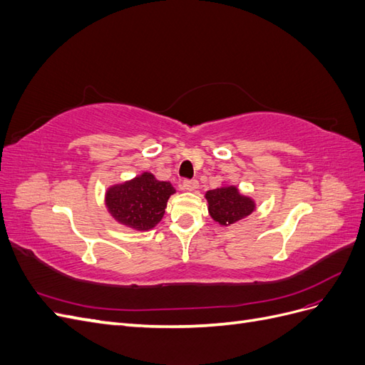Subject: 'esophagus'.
Instances as JSON below:
<instances>
[{
	"label": "esophagus",
	"mask_w": 365,
	"mask_h": 365,
	"mask_svg": "<svg viewBox=\"0 0 365 365\" xmlns=\"http://www.w3.org/2000/svg\"><path fill=\"white\" fill-rule=\"evenodd\" d=\"M197 187H200V182H197L196 180H184V181H182V189H184V190L193 192V190L197 189Z\"/></svg>",
	"instance_id": "esophagus-1"
}]
</instances>
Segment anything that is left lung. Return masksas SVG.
I'll list each match as a JSON object with an SVG mask.
<instances>
[{
    "label": "left lung",
    "instance_id": "1",
    "mask_svg": "<svg viewBox=\"0 0 365 365\" xmlns=\"http://www.w3.org/2000/svg\"><path fill=\"white\" fill-rule=\"evenodd\" d=\"M205 197L210 216L220 225L235 224L254 212V201L248 196L240 195L233 185L210 190Z\"/></svg>",
    "mask_w": 365,
    "mask_h": 365
}]
</instances>
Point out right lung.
Listing matches in <instances>:
<instances>
[{
    "instance_id": "right-lung-1",
    "label": "right lung",
    "mask_w": 365,
    "mask_h": 365,
    "mask_svg": "<svg viewBox=\"0 0 365 365\" xmlns=\"http://www.w3.org/2000/svg\"><path fill=\"white\" fill-rule=\"evenodd\" d=\"M175 189L168 181H158L145 172L135 180L113 185L106 192V205L118 222L135 230L155 227L168 207Z\"/></svg>"
}]
</instances>
